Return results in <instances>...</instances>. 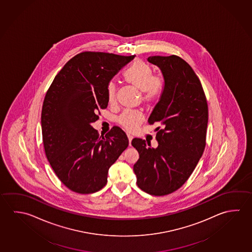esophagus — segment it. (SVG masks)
<instances>
[{
	"mask_svg": "<svg viewBox=\"0 0 252 252\" xmlns=\"http://www.w3.org/2000/svg\"><path fill=\"white\" fill-rule=\"evenodd\" d=\"M128 141H129V145L131 146V141H132L133 137L131 134H127Z\"/></svg>",
	"mask_w": 252,
	"mask_h": 252,
	"instance_id": "esophagus-1",
	"label": "esophagus"
}]
</instances>
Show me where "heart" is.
Returning <instances> with one entry per match:
<instances>
[{
    "label": "heart",
    "instance_id": "1",
    "mask_svg": "<svg viewBox=\"0 0 252 252\" xmlns=\"http://www.w3.org/2000/svg\"><path fill=\"white\" fill-rule=\"evenodd\" d=\"M153 69L148 63L137 61L126 74L125 80L141 93V100L145 104L156 102L163 90V77L153 75ZM117 84L110 81L107 85V99L110 103L115 102ZM144 117L138 111H124L118 118V122L127 131H134L142 123Z\"/></svg>",
    "mask_w": 252,
    "mask_h": 252
}]
</instances>
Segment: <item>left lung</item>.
Returning <instances> with one entry per match:
<instances>
[{
    "mask_svg": "<svg viewBox=\"0 0 252 252\" xmlns=\"http://www.w3.org/2000/svg\"><path fill=\"white\" fill-rule=\"evenodd\" d=\"M148 61L158 66L164 86L149 118L156 128L158 148L134 138L132 145L140 158L133 165L137 185L148 194L165 195L189 178L206 144L208 105L198 77L177 56H154Z\"/></svg>",
    "mask_w": 252,
    "mask_h": 252,
    "instance_id": "1",
    "label": "left lung"
}]
</instances>
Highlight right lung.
Wrapping results in <instances>:
<instances>
[{
    "instance_id": "1",
    "label": "right lung",
    "mask_w": 252,
    "mask_h": 252,
    "mask_svg": "<svg viewBox=\"0 0 252 252\" xmlns=\"http://www.w3.org/2000/svg\"><path fill=\"white\" fill-rule=\"evenodd\" d=\"M135 56L86 51L76 55L55 77L41 111L45 154L63 184L79 194L106 185L108 171L129 141L113 126L99 136L91 126L108 106L107 85Z\"/></svg>"
}]
</instances>
